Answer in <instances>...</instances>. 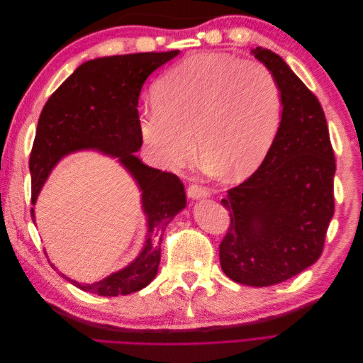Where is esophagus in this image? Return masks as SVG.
I'll return each instance as SVG.
<instances>
[{"mask_svg": "<svg viewBox=\"0 0 363 363\" xmlns=\"http://www.w3.org/2000/svg\"><path fill=\"white\" fill-rule=\"evenodd\" d=\"M188 196H189V200H195V201L204 200L208 196V191L206 188H201V186L194 184L188 189Z\"/></svg>", "mask_w": 363, "mask_h": 363, "instance_id": "1", "label": "esophagus"}]
</instances>
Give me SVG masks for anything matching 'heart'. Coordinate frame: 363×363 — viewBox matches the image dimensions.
<instances>
[{
	"label": "heart",
	"instance_id": "heart-1",
	"mask_svg": "<svg viewBox=\"0 0 363 363\" xmlns=\"http://www.w3.org/2000/svg\"><path fill=\"white\" fill-rule=\"evenodd\" d=\"M152 101L139 118L152 159L168 169L184 167L196 142L201 162L224 180L247 179L260 167L281 119L280 87L265 65L218 52L175 65Z\"/></svg>",
	"mask_w": 363,
	"mask_h": 363
}]
</instances>
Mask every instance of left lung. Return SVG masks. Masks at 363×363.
Here are the masks:
<instances>
[{
	"label": "left lung",
	"instance_id": "8db88e82",
	"mask_svg": "<svg viewBox=\"0 0 363 363\" xmlns=\"http://www.w3.org/2000/svg\"><path fill=\"white\" fill-rule=\"evenodd\" d=\"M251 54L279 83L281 119L259 169L221 201L232 224L219 260L228 279L262 288L320 259L335 212L336 163L318 98L279 54L262 47Z\"/></svg>",
	"mask_w": 363,
	"mask_h": 363
}]
</instances>
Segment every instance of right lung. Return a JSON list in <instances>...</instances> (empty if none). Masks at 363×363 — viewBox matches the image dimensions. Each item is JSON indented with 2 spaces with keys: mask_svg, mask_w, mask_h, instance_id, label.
<instances>
[{
  "mask_svg": "<svg viewBox=\"0 0 363 363\" xmlns=\"http://www.w3.org/2000/svg\"><path fill=\"white\" fill-rule=\"evenodd\" d=\"M179 52H136L87 60L60 84L42 108L30 156L33 206L62 159L89 150L116 159L140 192L147 233L139 255L128 265L94 283H79L59 272L84 292L116 296L145 288L159 269L164 228L186 207L180 179L147 167L136 156L142 147L138 115L142 86L151 72ZM31 218L36 224L35 207Z\"/></svg>",
  "mask_w": 363,
  "mask_h": 363,
  "instance_id": "1",
  "label": "right lung"
}]
</instances>
